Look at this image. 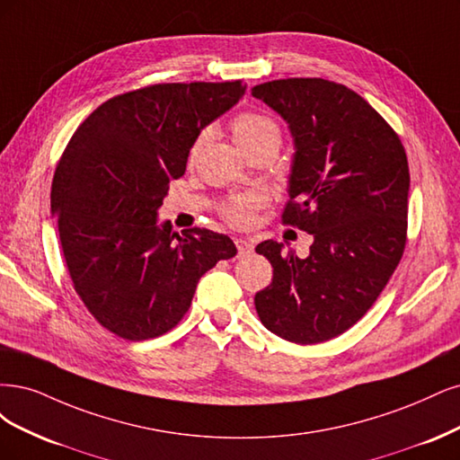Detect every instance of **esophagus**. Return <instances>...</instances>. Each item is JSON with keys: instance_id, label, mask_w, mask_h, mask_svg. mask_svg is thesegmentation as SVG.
<instances>
[{"instance_id": "esophagus-1", "label": "esophagus", "mask_w": 460, "mask_h": 460, "mask_svg": "<svg viewBox=\"0 0 460 460\" xmlns=\"http://www.w3.org/2000/svg\"><path fill=\"white\" fill-rule=\"evenodd\" d=\"M234 244H236V252H239L241 258L250 254L252 248H254V244H252V241H248V239H236Z\"/></svg>"}]
</instances>
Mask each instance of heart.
Instances as JSON below:
<instances>
[{
  "mask_svg": "<svg viewBox=\"0 0 460 460\" xmlns=\"http://www.w3.org/2000/svg\"><path fill=\"white\" fill-rule=\"evenodd\" d=\"M231 131H233L234 141L239 143L241 149L246 153L268 141H277V143L280 141V129L277 122L271 120L270 116L254 112V111H244L236 114L231 122ZM208 137H210V129L199 131V136L190 145V151H189L190 158H195L200 153ZM260 204H261L260 197H254V195L239 197V199L229 200L221 212H224V217L229 221V224L244 227L254 221Z\"/></svg>",
  "mask_w": 460,
  "mask_h": 460,
  "instance_id": "heart-1",
  "label": "heart"
}]
</instances>
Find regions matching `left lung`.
I'll return each mask as SVG.
<instances>
[{"instance_id": "1", "label": "left lung", "mask_w": 460, "mask_h": 460, "mask_svg": "<svg viewBox=\"0 0 460 460\" xmlns=\"http://www.w3.org/2000/svg\"><path fill=\"white\" fill-rule=\"evenodd\" d=\"M252 95L283 116L294 137L283 224L314 234L305 260L275 241L256 246L273 265L256 311L288 342H327L367 314L403 256L407 155L394 128L342 84L287 78Z\"/></svg>"}]
</instances>
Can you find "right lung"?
<instances>
[{"mask_svg": "<svg viewBox=\"0 0 460 460\" xmlns=\"http://www.w3.org/2000/svg\"><path fill=\"white\" fill-rule=\"evenodd\" d=\"M244 90L241 80L146 85L102 102L70 137L51 214L74 290L112 334L141 342L172 331L199 279L236 254L227 234H180L156 217L199 131Z\"/></svg>", "mask_w": 460, "mask_h": 460, "instance_id": "right-lung-1", "label": "right lung"}]
</instances>
